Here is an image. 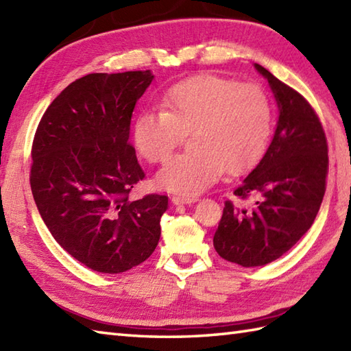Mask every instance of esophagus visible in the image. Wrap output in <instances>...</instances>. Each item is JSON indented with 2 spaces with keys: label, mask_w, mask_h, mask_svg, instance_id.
Wrapping results in <instances>:
<instances>
[{
  "label": "esophagus",
  "mask_w": 351,
  "mask_h": 351,
  "mask_svg": "<svg viewBox=\"0 0 351 351\" xmlns=\"http://www.w3.org/2000/svg\"><path fill=\"white\" fill-rule=\"evenodd\" d=\"M197 197L196 196H182V195H176L171 197V202L175 205H184V204H191V202H196Z\"/></svg>",
  "instance_id": "esophagus-1"
}]
</instances>
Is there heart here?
Returning a JSON list of instances; mask_svg holds the SVG:
<instances>
[{
  "mask_svg": "<svg viewBox=\"0 0 351 351\" xmlns=\"http://www.w3.org/2000/svg\"><path fill=\"white\" fill-rule=\"evenodd\" d=\"M273 107L258 84H240L217 75H199L171 86L161 110H143L132 126L137 152L160 162L190 132L191 151L178 154L160 170L158 184L182 196H196L223 171L241 175L264 155Z\"/></svg>",
  "mask_w": 351,
  "mask_h": 351,
  "instance_id": "1",
  "label": "heart"
}]
</instances>
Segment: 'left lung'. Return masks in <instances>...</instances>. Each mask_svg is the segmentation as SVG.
Wrapping results in <instances>:
<instances>
[{"label": "left lung", "instance_id": "obj_1", "mask_svg": "<svg viewBox=\"0 0 351 351\" xmlns=\"http://www.w3.org/2000/svg\"><path fill=\"white\" fill-rule=\"evenodd\" d=\"M267 78L279 106L271 145L234 195L256 196L247 208L226 200L214 247L243 267L270 264L308 232L322 206L329 171L327 138L319 117L304 96L255 64Z\"/></svg>", "mask_w": 351, "mask_h": 351}]
</instances>
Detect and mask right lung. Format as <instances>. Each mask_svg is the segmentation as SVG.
<instances>
[{"label":"right lung","mask_w":351,"mask_h":351,"mask_svg":"<svg viewBox=\"0 0 351 351\" xmlns=\"http://www.w3.org/2000/svg\"><path fill=\"white\" fill-rule=\"evenodd\" d=\"M151 71L88 73L51 102L33 138L29 185L54 240L99 273H123L152 255L169 197L130 200L145 180L130 143L134 107Z\"/></svg>","instance_id":"add662e5"}]
</instances>
